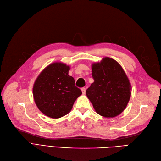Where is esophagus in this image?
Masks as SVG:
<instances>
[{"label":"esophagus","mask_w":161,"mask_h":161,"mask_svg":"<svg viewBox=\"0 0 161 161\" xmlns=\"http://www.w3.org/2000/svg\"><path fill=\"white\" fill-rule=\"evenodd\" d=\"M81 91H82V93L84 95L86 93V89L85 88V87H82L81 89Z\"/></svg>","instance_id":"obj_1"}]
</instances>
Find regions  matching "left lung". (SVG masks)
Segmentation results:
<instances>
[{"mask_svg":"<svg viewBox=\"0 0 161 161\" xmlns=\"http://www.w3.org/2000/svg\"><path fill=\"white\" fill-rule=\"evenodd\" d=\"M94 82L86 95L97 114L114 117L126 108L131 95V85L121 66L114 59L104 57L92 64Z\"/></svg>","mask_w":161,"mask_h":161,"instance_id":"1","label":"left lung"}]
</instances>
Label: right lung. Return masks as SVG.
Instances as JSON below:
<instances>
[{"label": "right lung", "instance_id": "obj_1", "mask_svg": "<svg viewBox=\"0 0 161 161\" xmlns=\"http://www.w3.org/2000/svg\"><path fill=\"white\" fill-rule=\"evenodd\" d=\"M70 66L61 62L50 64L41 72L34 83V100L41 112L58 119L69 114L81 91L69 75Z\"/></svg>", "mask_w": 161, "mask_h": 161}]
</instances>
